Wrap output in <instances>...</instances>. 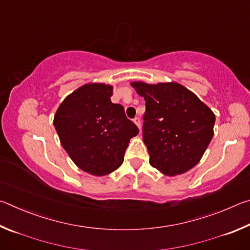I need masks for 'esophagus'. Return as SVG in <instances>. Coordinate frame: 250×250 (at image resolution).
Segmentation results:
<instances>
[{
  "label": "esophagus",
  "instance_id": "1",
  "mask_svg": "<svg viewBox=\"0 0 250 250\" xmlns=\"http://www.w3.org/2000/svg\"><path fill=\"white\" fill-rule=\"evenodd\" d=\"M133 122H134V125L138 126L139 129L141 128V121H140V118H138V117H135L134 119H133Z\"/></svg>",
  "mask_w": 250,
  "mask_h": 250
}]
</instances>
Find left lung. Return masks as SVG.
<instances>
[{"label":"left lung","mask_w":250,"mask_h":250,"mask_svg":"<svg viewBox=\"0 0 250 250\" xmlns=\"http://www.w3.org/2000/svg\"><path fill=\"white\" fill-rule=\"evenodd\" d=\"M130 84L146 100L143 141L151 166L167 176L191 170L214 135V112L179 83Z\"/></svg>","instance_id":"left-lung-1"}]
</instances>
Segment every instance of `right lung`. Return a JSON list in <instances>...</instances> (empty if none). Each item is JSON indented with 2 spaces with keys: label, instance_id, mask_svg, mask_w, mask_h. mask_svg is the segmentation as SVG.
<instances>
[{
  "label": "right lung",
  "instance_id": "right-lung-1",
  "mask_svg": "<svg viewBox=\"0 0 250 250\" xmlns=\"http://www.w3.org/2000/svg\"><path fill=\"white\" fill-rule=\"evenodd\" d=\"M113 86L88 83L69 94L54 116L62 147L80 170L110 174L124 163L130 139L139 133L125 108L111 103Z\"/></svg>",
  "mask_w": 250,
  "mask_h": 250
}]
</instances>
